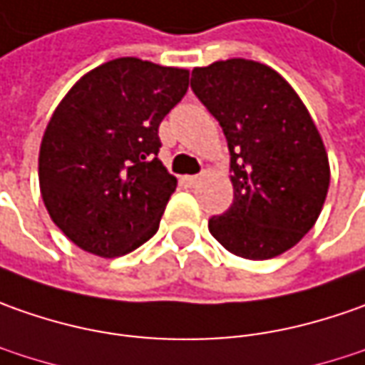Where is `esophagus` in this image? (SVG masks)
Listing matches in <instances>:
<instances>
[{"label":"esophagus","instance_id":"34e87169","mask_svg":"<svg viewBox=\"0 0 365 365\" xmlns=\"http://www.w3.org/2000/svg\"><path fill=\"white\" fill-rule=\"evenodd\" d=\"M200 180H202V175H185V178H183V182L187 183L190 187L197 185V183H200Z\"/></svg>","mask_w":365,"mask_h":365}]
</instances>
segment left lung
I'll return each mask as SVG.
<instances>
[{
	"mask_svg": "<svg viewBox=\"0 0 365 365\" xmlns=\"http://www.w3.org/2000/svg\"><path fill=\"white\" fill-rule=\"evenodd\" d=\"M192 91L230 151L232 206L210 218V232L236 257L283 255L315 226L331 180L307 107L277 70L246 58L194 68Z\"/></svg>",
	"mask_w": 365,
	"mask_h": 365,
	"instance_id": "left-lung-1",
	"label": "left lung"
}]
</instances>
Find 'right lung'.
I'll return each instance as SVG.
<instances>
[{
	"mask_svg": "<svg viewBox=\"0 0 365 365\" xmlns=\"http://www.w3.org/2000/svg\"><path fill=\"white\" fill-rule=\"evenodd\" d=\"M190 70L125 56L86 72L46 125L38 180L52 222L74 245L123 257L158 232L178 180L158 159L159 123Z\"/></svg>",
	"mask_w": 365,
	"mask_h": 365,
	"instance_id": "add662e5",
	"label": "right lung"
}]
</instances>
